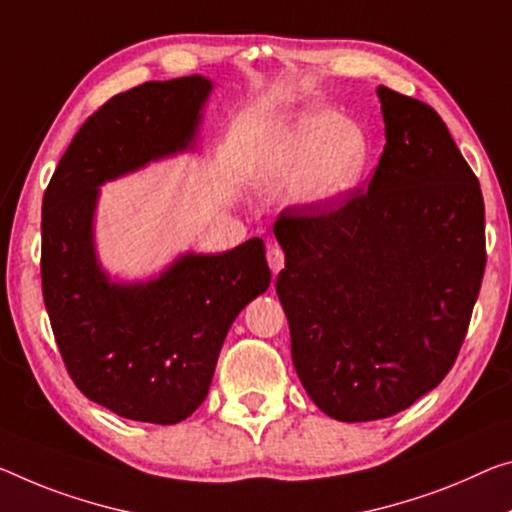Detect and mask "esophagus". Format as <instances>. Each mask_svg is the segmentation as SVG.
I'll use <instances>...</instances> for the list:
<instances>
[{"label":"esophagus","instance_id":"obj_1","mask_svg":"<svg viewBox=\"0 0 512 512\" xmlns=\"http://www.w3.org/2000/svg\"><path fill=\"white\" fill-rule=\"evenodd\" d=\"M267 263H270L274 274H279L283 270V263H286V254H283V249L277 245L267 249Z\"/></svg>","mask_w":512,"mask_h":512}]
</instances>
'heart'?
Returning a JSON list of instances; mask_svg holds the SVG:
<instances>
[{"instance_id": "b5f03b06", "label": "heart", "mask_w": 512, "mask_h": 512, "mask_svg": "<svg viewBox=\"0 0 512 512\" xmlns=\"http://www.w3.org/2000/svg\"><path fill=\"white\" fill-rule=\"evenodd\" d=\"M368 157L371 144L357 123L329 109H306L258 141L249 171L265 190L293 187L295 201L322 206L359 183Z\"/></svg>"}]
</instances>
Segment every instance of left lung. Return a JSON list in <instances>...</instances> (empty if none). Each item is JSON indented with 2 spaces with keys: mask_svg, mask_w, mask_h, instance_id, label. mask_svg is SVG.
<instances>
[{
  "mask_svg": "<svg viewBox=\"0 0 512 512\" xmlns=\"http://www.w3.org/2000/svg\"><path fill=\"white\" fill-rule=\"evenodd\" d=\"M368 190L286 208L277 295L295 371L332 419H387L451 371L485 272L481 185L426 102L377 86Z\"/></svg>",
  "mask_w": 512,
  "mask_h": 512,
  "instance_id": "1",
  "label": "left lung"
}]
</instances>
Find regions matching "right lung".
Returning a JSON list of instances; mask_svg holds the SVG:
<instances>
[{
  "instance_id": "right-lung-1",
  "label": "right lung",
  "mask_w": 512,
  "mask_h": 512,
  "mask_svg": "<svg viewBox=\"0 0 512 512\" xmlns=\"http://www.w3.org/2000/svg\"><path fill=\"white\" fill-rule=\"evenodd\" d=\"M212 82L201 75L119 93L77 130L43 196L41 279L75 387L123 419L171 426L208 396L233 320L270 288L261 238L183 254L151 281H109L96 258L100 185L192 148Z\"/></svg>"
}]
</instances>
